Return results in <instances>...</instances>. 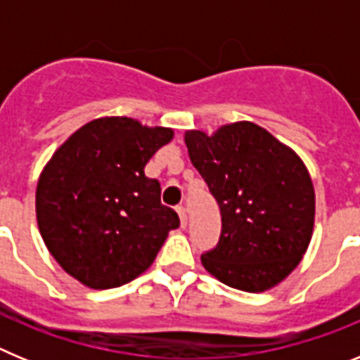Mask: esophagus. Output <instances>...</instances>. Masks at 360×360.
<instances>
[{"mask_svg":"<svg viewBox=\"0 0 360 360\" xmlns=\"http://www.w3.org/2000/svg\"><path fill=\"white\" fill-rule=\"evenodd\" d=\"M176 212H178V216H180V224H182V227H186V225H187V211H186V207H184V205H178Z\"/></svg>","mask_w":360,"mask_h":360,"instance_id":"34e87169","label":"esophagus"}]
</instances>
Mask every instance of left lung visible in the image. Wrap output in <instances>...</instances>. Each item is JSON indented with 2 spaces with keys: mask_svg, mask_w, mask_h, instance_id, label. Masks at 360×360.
<instances>
[{
  "mask_svg": "<svg viewBox=\"0 0 360 360\" xmlns=\"http://www.w3.org/2000/svg\"><path fill=\"white\" fill-rule=\"evenodd\" d=\"M189 158L219 205L221 234L202 254L207 272L232 288L265 292L299 265L316 216L303 160L254 122L186 133Z\"/></svg>",
  "mask_w": 360,
  "mask_h": 360,
  "instance_id": "obj_1",
  "label": "left lung"
}]
</instances>
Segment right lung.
Listing matches in <instances>:
<instances>
[{
	"label": "right lung",
	"instance_id": "obj_1",
	"mask_svg": "<svg viewBox=\"0 0 360 360\" xmlns=\"http://www.w3.org/2000/svg\"><path fill=\"white\" fill-rule=\"evenodd\" d=\"M173 129L128 117L84 124L53 153L36 191L44 245L72 278L97 290L133 281L180 225L144 173Z\"/></svg>",
	"mask_w": 360,
	"mask_h": 360
}]
</instances>
